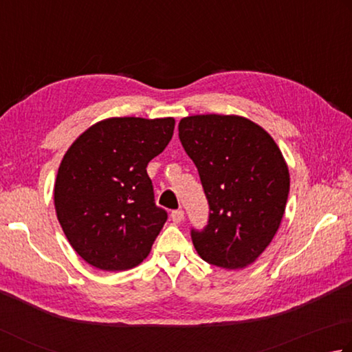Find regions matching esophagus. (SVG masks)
I'll return each instance as SVG.
<instances>
[{
	"instance_id": "34e87169",
	"label": "esophagus",
	"mask_w": 352,
	"mask_h": 352,
	"mask_svg": "<svg viewBox=\"0 0 352 352\" xmlns=\"http://www.w3.org/2000/svg\"><path fill=\"white\" fill-rule=\"evenodd\" d=\"M170 219H172V221H174V223H180V221H183V219H184V212H183V209H175V210H172V212H170Z\"/></svg>"
}]
</instances>
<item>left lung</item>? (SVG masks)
Segmentation results:
<instances>
[{"label": "left lung", "mask_w": 352, "mask_h": 352, "mask_svg": "<svg viewBox=\"0 0 352 352\" xmlns=\"http://www.w3.org/2000/svg\"><path fill=\"white\" fill-rule=\"evenodd\" d=\"M178 137L200 175L208 225L190 229L200 257L240 270L276 235L289 194V170L278 146L258 124L235 115H194Z\"/></svg>", "instance_id": "obj_1"}]
</instances>
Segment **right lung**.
Returning a JSON list of instances; mask_svg holds the SVG:
<instances>
[{
    "label": "right lung",
    "instance_id": "add662e5",
    "mask_svg": "<svg viewBox=\"0 0 352 352\" xmlns=\"http://www.w3.org/2000/svg\"><path fill=\"white\" fill-rule=\"evenodd\" d=\"M174 127V118H107L66 152L54 189L56 217L89 265L126 271L148 257L168 212L155 204L146 168Z\"/></svg>",
    "mask_w": 352,
    "mask_h": 352
}]
</instances>
